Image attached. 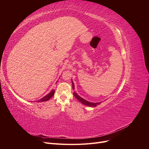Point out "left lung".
<instances>
[{"mask_svg":"<svg viewBox=\"0 0 149 149\" xmlns=\"http://www.w3.org/2000/svg\"><path fill=\"white\" fill-rule=\"evenodd\" d=\"M72 80V79H71ZM72 86H73V89H74V83L73 82V81H72ZM73 94H74V97L77 99V100L79 101V102H81L83 104H84V105H86V106H89V107H96V106H97V105H100V104L101 103V102H89V101H86V100H84L83 98H82L81 97H80L78 94L76 93V92H73Z\"/></svg>","mask_w":149,"mask_h":149,"instance_id":"obj_1","label":"left lung"}]
</instances>
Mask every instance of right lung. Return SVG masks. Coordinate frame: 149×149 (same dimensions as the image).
<instances>
[{"mask_svg":"<svg viewBox=\"0 0 149 149\" xmlns=\"http://www.w3.org/2000/svg\"><path fill=\"white\" fill-rule=\"evenodd\" d=\"M55 94V90L52 89L50 93H49L47 95H46L45 96H44L43 97H42V99H40V100L37 101V102H43V101H48L49 99H50L52 97H53V96Z\"/></svg>","mask_w":149,"mask_h":149,"instance_id":"right-lung-1","label":"right lung"}]
</instances>
